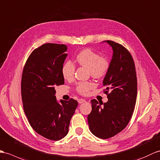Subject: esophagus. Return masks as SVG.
I'll list each match as a JSON object with an SVG mask.
<instances>
[{
	"instance_id": "34e87169",
	"label": "esophagus",
	"mask_w": 160,
	"mask_h": 160,
	"mask_svg": "<svg viewBox=\"0 0 160 160\" xmlns=\"http://www.w3.org/2000/svg\"><path fill=\"white\" fill-rule=\"evenodd\" d=\"M78 102L79 103H82L86 102V100L84 99H79L78 101Z\"/></svg>"
}]
</instances>
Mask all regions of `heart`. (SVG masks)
Returning a JSON list of instances; mask_svg holds the SVG:
<instances>
[{
  "instance_id": "obj_1",
  "label": "heart",
  "mask_w": 160,
  "mask_h": 160,
  "mask_svg": "<svg viewBox=\"0 0 160 160\" xmlns=\"http://www.w3.org/2000/svg\"><path fill=\"white\" fill-rule=\"evenodd\" d=\"M76 62L80 66L88 68L90 75L96 79L104 78L108 73L110 63L106 57L99 55L91 49H84L76 55ZM76 68L72 62L68 61L62 67V75L66 80H72L74 77ZM95 87L92 82H80L76 86V91L82 95H87Z\"/></svg>"
}]
</instances>
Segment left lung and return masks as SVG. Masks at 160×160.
Returning <instances> with one entry per match:
<instances>
[{
  "instance_id": "8db88e82",
  "label": "left lung",
  "mask_w": 160,
  "mask_h": 160,
  "mask_svg": "<svg viewBox=\"0 0 160 160\" xmlns=\"http://www.w3.org/2000/svg\"><path fill=\"white\" fill-rule=\"evenodd\" d=\"M106 42L113 50L109 72L103 80V92L108 101L99 103L92 99V110L88 115L91 132L102 139L113 137L125 128L134 110L137 96L136 68L131 54L119 43Z\"/></svg>"
}]
</instances>
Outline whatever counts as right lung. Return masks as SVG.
I'll list each match as a JSON object with an SVG mask.
<instances>
[{
    "label": "right lung",
    "instance_id": "1",
    "mask_svg": "<svg viewBox=\"0 0 160 160\" xmlns=\"http://www.w3.org/2000/svg\"><path fill=\"white\" fill-rule=\"evenodd\" d=\"M64 44L45 43L30 54L24 67L21 94L26 116L32 128L44 138L59 140L68 134L70 121L78 106L56 99L55 87L64 84L62 67L68 56Z\"/></svg>",
    "mask_w": 160,
    "mask_h": 160
}]
</instances>
